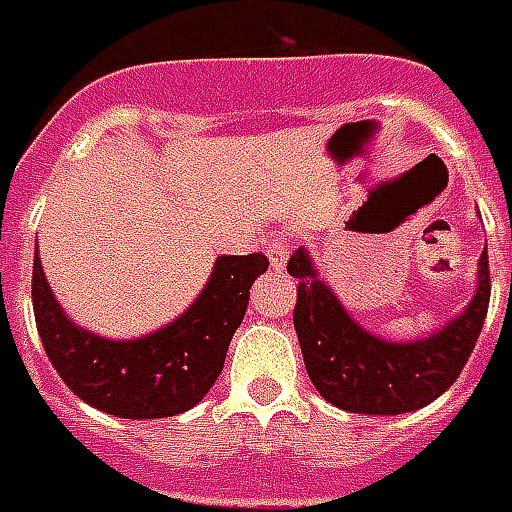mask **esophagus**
<instances>
[{"label":"esophagus","instance_id":"obj_1","mask_svg":"<svg viewBox=\"0 0 512 512\" xmlns=\"http://www.w3.org/2000/svg\"><path fill=\"white\" fill-rule=\"evenodd\" d=\"M287 255H290V246H287V241H282V238L268 244V260H271V268H276V271L285 268Z\"/></svg>","mask_w":512,"mask_h":512}]
</instances>
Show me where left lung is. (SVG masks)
<instances>
[{"label": "left lung", "mask_w": 512, "mask_h": 512, "mask_svg": "<svg viewBox=\"0 0 512 512\" xmlns=\"http://www.w3.org/2000/svg\"><path fill=\"white\" fill-rule=\"evenodd\" d=\"M287 271L298 279L293 323L309 380L333 407L361 415L420 410L448 391L475 350L491 298L483 249L475 295L464 312L431 336L388 342L350 317L304 246L290 257Z\"/></svg>", "instance_id": "1"}]
</instances>
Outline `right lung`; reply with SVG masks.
<instances>
[{
	"label": "right lung",
	"mask_w": 512,
	"mask_h": 512,
	"mask_svg": "<svg viewBox=\"0 0 512 512\" xmlns=\"http://www.w3.org/2000/svg\"><path fill=\"white\" fill-rule=\"evenodd\" d=\"M266 268L268 257L260 252L217 257L203 293L173 323L138 339H105L67 317L34 255V323L54 369L78 399L116 418H170L192 410L217 382L249 290Z\"/></svg>",
	"instance_id": "obj_1"
}]
</instances>
